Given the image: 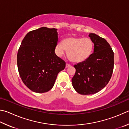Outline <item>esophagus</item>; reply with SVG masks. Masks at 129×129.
I'll return each instance as SVG.
<instances>
[{
    "instance_id": "obj_1",
    "label": "esophagus",
    "mask_w": 129,
    "mask_h": 129,
    "mask_svg": "<svg viewBox=\"0 0 129 129\" xmlns=\"http://www.w3.org/2000/svg\"><path fill=\"white\" fill-rule=\"evenodd\" d=\"M71 67V65L67 63V64H66V68H68V67Z\"/></svg>"
}]
</instances>
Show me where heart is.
<instances>
[{"mask_svg":"<svg viewBox=\"0 0 129 129\" xmlns=\"http://www.w3.org/2000/svg\"><path fill=\"white\" fill-rule=\"evenodd\" d=\"M93 46V42L90 38L69 37L64 39L62 43H57L55 51L58 56H62L67 50L68 51V57L71 61L80 62L90 56Z\"/></svg>","mask_w":129,"mask_h":129,"instance_id":"1","label":"heart"}]
</instances>
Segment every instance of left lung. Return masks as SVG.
<instances>
[{"label":"left lung","mask_w":129,"mask_h":129,"mask_svg":"<svg viewBox=\"0 0 129 129\" xmlns=\"http://www.w3.org/2000/svg\"><path fill=\"white\" fill-rule=\"evenodd\" d=\"M94 44L93 52L87 59L74 65L76 73L73 86L82 95L99 92L111 79L114 67V52L104 38L94 33L89 34Z\"/></svg>","instance_id":"1"}]
</instances>
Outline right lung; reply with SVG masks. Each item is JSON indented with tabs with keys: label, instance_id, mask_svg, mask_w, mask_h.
I'll return each instance as SVG.
<instances>
[{
	"label": "right lung",
	"instance_id": "obj_1",
	"mask_svg": "<svg viewBox=\"0 0 129 129\" xmlns=\"http://www.w3.org/2000/svg\"><path fill=\"white\" fill-rule=\"evenodd\" d=\"M57 42V29L46 27L30 31L23 39L17 56L18 71L23 83L33 92L50 91L65 68V61L55 53Z\"/></svg>",
	"mask_w": 129,
	"mask_h": 129
}]
</instances>
